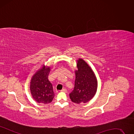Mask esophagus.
<instances>
[{"label": "esophagus", "instance_id": "1", "mask_svg": "<svg viewBox=\"0 0 134 134\" xmlns=\"http://www.w3.org/2000/svg\"><path fill=\"white\" fill-rule=\"evenodd\" d=\"M61 92H65V93H66L67 91V90H66V89L64 88V89H63V90H61Z\"/></svg>", "mask_w": 134, "mask_h": 134}]
</instances>
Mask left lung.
Here are the masks:
<instances>
[{"mask_svg": "<svg viewBox=\"0 0 134 134\" xmlns=\"http://www.w3.org/2000/svg\"><path fill=\"white\" fill-rule=\"evenodd\" d=\"M77 68L75 87L70 94V98L75 103H86L97 93V78L92 68L83 59L80 58L77 61Z\"/></svg>", "mask_w": 134, "mask_h": 134, "instance_id": "8db88e82", "label": "left lung"}]
</instances>
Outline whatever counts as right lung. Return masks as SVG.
<instances>
[{
  "label": "right lung",
  "instance_id": "right-lung-1",
  "mask_svg": "<svg viewBox=\"0 0 134 134\" xmlns=\"http://www.w3.org/2000/svg\"><path fill=\"white\" fill-rule=\"evenodd\" d=\"M51 67L42 64L31 77L30 90L34 99L38 103H51L54 97L52 83L48 76Z\"/></svg>",
  "mask_w": 134,
  "mask_h": 134
}]
</instances>
